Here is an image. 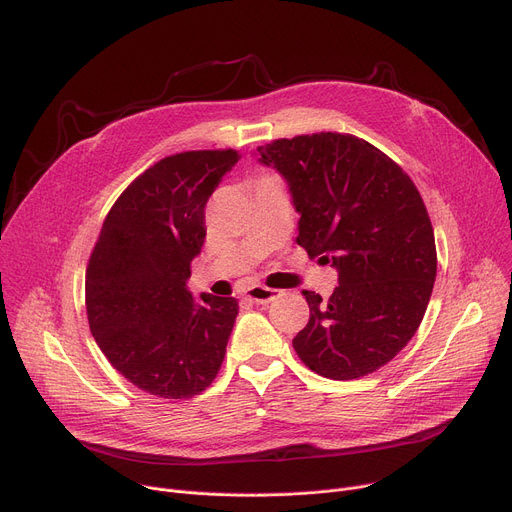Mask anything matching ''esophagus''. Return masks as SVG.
<instances>
[{"instance_id": "esophagus-1", "label": "esophagus", "mask_w": 512, "mask_h": 512, "mask_svg": "<svg viewBox=\"0 0 512 512\" xmlns=\"http://www.w3.org/2000/svg\"><path fill=\"white\" fill-rule=\"evenodd\" d=\"M280 296V290H274V288H265V286H253L249 292H247V298L255 304H267L271 300H276Z\"/></svg>"}]
</instances>
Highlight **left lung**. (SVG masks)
Instances as JSON below:
<instances>
[{
    "label": "left lung",
    "mask_w": 512,
    "mask_h": 512,
    "mask_svg": "<svg viewBox=\"0 0 512 512\" xmlns=\"http://www.w3.org/2000/svg\"><path fill=\"white\" fill-rule=\"evenodd\" d=\"M286 179L300 214L296 243L337 269L329 300L304 290L298 358L333 381L393 360L418 331L436 280L434 230L414 181L350 133L321 131L257 148Z\"/></svg>",
    "instance_id": "left-lung-1"
}]
</instances>
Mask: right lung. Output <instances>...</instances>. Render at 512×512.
Segmentation results:
<instances>
[{"mask_svg": "<svg viewBox=\"0 0 512 512\" xmlns=\"http://www.w3.org/2000/svg\"><path fill=\"white\" fill-rule=\"evenodd\" d=\"M238 158L236 150L166 156L102 222L86 269L88 325L107 360L150 395H199L224 362L238 300L195 298L187 280L206 238V203Z\"/></svg>", "mask_w": 512, "mask_h": 512, "instance_id": "obj_1", "label": "right lung"}]
</instances>
